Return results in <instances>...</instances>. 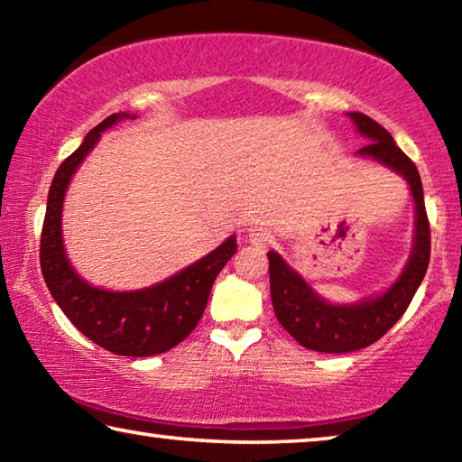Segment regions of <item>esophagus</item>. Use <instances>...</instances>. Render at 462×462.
I'll return each mask as SVG.
<instances>
[{
    "label": "esophagus",
    "mask_w": 462,
    "mask_h": 462,
    "mask_svg": "<svg viewBox=\"0 0 462 462\" xmlns=\"http://www.w3.org/2000/svg\"><path fill=\"white\" fill-rule=\"evenodd\" d=\"M247 237H250V244L255 247H266L273 241V233L271 229L262 225H254L247 229Z\"/></svg>",
    "instance_id": "obj_1"
}]
</instances>
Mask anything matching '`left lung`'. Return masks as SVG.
<instances>
[{"mask_svg": "<svg viewBox=\"0 0 462 462\" xmlns=\"http://www.w3.org/2000/svg\"><path fill=\"white\" fill-rule=\"evenodd\" d=\"M349 117L367 142L359 154L380 161L409 181L415 198V245L399 281L384 295L353 305H332L310 289L300 274L285 264L279 254L268 252L271 297L276 320L305 349L320 353H349L364 349L382 338L407 311L415 291L420 289L430 264V221L425 212L421 177L415 162L404 154L378 122L364 113Z\"/></svg>", "mask_w": 462, "mask_h": 462, "instance_id": "1", "label": "left lung"}]
</instances>
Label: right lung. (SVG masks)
Returning <instances> with one entry per match:
<instances>
[{"instance_id":"add662e5","label":"right lung","mask_w":462,"mask_h":462,"mask_svg":"<svg viewBox=\"0 0 462 462\" xmlns=\"http://www.w3.org/2000/svg\"><path fill=\"white\" fill-rule=\"evenodd\" d=\"M122 117L130 116L113 113L92 127L80 148L55 171L41 231V273L68 320L92 343L125 357H151L173 349L196 328L207 310L212 282L237 252V241L231 236L215 252L171 279L127 293L90 287L76 274L61 241L63 196L78 165L95 148L101 132Z\"/></svg>"}]
</instances>
